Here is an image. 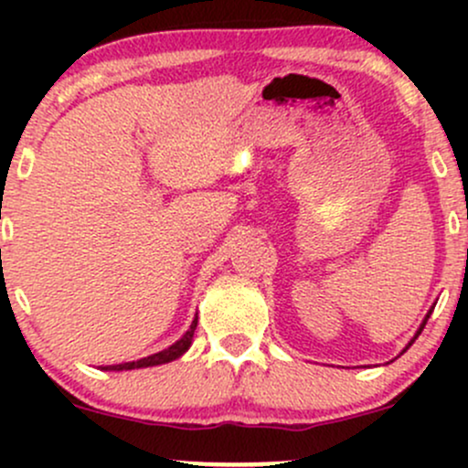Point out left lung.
Masks as SVG:
<instances>
[{"instance_id": "1", "label": "left lung", "mask_w": 468, "mask_h": 468, "mask_svg": "<svg viewBox=\"0 0 468 468\" xmlns=\"http://www.w3.org/2000/svg\"><path fill=\"white\" fill-rule=\"evenodd\" d=\"M424 324H427V321H424ZM424 324H422V327H424ZM422 327H420V332H422ZM420 332H418V335H420Z\"/></svg>"}]
</instances>
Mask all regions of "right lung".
Listing matches in <instances>:
<instances>
[{
  "label": "right lung",
  "instance_id": "1",
  "mask_svg": "<svg viewBox=\"0 0 468 468\" xmlns=\"http://www.w3.org/2000/svg\"><path fill=\"white\" fill-rule=\"evenodd\" d=\"M196 325H197V316L193 319V324L189 330H186V335L180 338V341H176L174 346L166 347V350L158 352V354H152V356L147 358H141V361H133V363H121V365H107L103 369H114V372H121V369H138V367H152V365H163V363H169V361H176V358L182 356L186 350H189L191 346V338H193V332H196Z\"/></svg>",
  "mask_w": 468,
  "mask_h": 468
}]
</instances>
